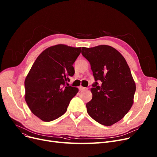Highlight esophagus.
<instances>
[{
  "label": "esophagus",
  "mask_w": 157,
  "mask_h": 157,
  "mask_svg": "<svg viewBox=\"0 0 157 157\" xmlns=\"http://www.w3.org/2000/svg\"><path fill=\"white\" fill-rule=\"evenodd\" d=\"M86 88H85V87L82 86H79V90H80V91H82V90H86Z\"/></svg>",
  "instance_id": "obj_1"
}]
</instances>
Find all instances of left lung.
Segmentation results:
<instances>
[{"label":"left lung","instance_id":"8db88e82","mask_svg":"<svg viewBox=\"0 0 157 157\" xmlns=\"http://www.w3.org/2000/svg\"><path fill=\"white\" fill-rule=\"evenodd\" d=\"M81 53L91 65L95 82L92 85V99L86 104L94 120L111 126L125 116L134 103L136 83L122 55L108 45L83 47ZM97 80L101 82L100 86Z\"/></svg>","mask_w":157,"mask_h":157}]
</instances>
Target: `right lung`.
<instances>
[{
	"label": "right lung",
	"instance_id": "add662e5",
	"mask_svg": "<svg viewBox=\"0 0 157 157\" xmlns=\"http://www.w3.org/2000/svg\"><path fill=\"white\" fill-rule=\"evenodd\" d=\"M81 48L57 44L46 48L32 65L25 80V99L32 113L44 121L63 115L78 88L65 85L74 74L73 63Z\"/></svg>",
	"mask_w": 157,
	"mask_h": 157
}]
</instances>
